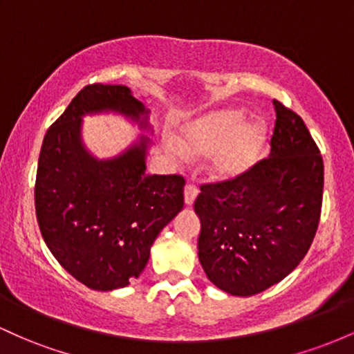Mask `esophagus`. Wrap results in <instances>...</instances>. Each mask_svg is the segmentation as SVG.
Segmentation results:
<instances>
[{"label": "esophagus", "mask_w": 354, "mask_h": 354, "mask_svg": "<svg viewBox=\"0 0 354 354\" xmlns=\"http://www.w3.org/2000/svg\"><path fill=\"white\" fill-rule=\"evenodd\" d=\"M198 193H200V191H198L196 185H193V183H188V185L185 186V203H186V205H188V206L193 205L194 200H196Z\"/></svg>", "instance_id": "34e87169"}]
</instances>
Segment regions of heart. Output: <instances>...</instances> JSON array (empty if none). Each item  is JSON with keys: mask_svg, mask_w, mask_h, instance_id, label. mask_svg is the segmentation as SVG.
I'll return each mask as SVG.
<instances>
[{"mask_svg": "<svg viewBox=\"0 0 354 354\" xmlns=\"http://www.w3.org/2000/svg\"><path fill=\"white\" fill-rule=\"evenodd\" d=\"M266 145L268 126L261 118L246 121L245 111L225 108L189 123L178 143H166V151L178 161L213 152L209 173L216 180L228 181L250 171L263 158Z\"/></svg>", "mask_w": 354, "mask_h": 354, "instance_id": "heart-1", "label": "heart"}]
</instances>
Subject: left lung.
<instances>
[{
    "label": "left lung",
    "instance_id": "8db88e82",
    "mask_svg": "<svg viewBox=\"0 0 354 354\" xmlns=\"http://www.w3.org/2000/svg\"><path fill=\"white\" fill-rule=\"evenodd\" d=\"M270 158L236 180L201 186L198 258L214 286L253 296L301 263L318 230L324 166L303 120L279 101Z\"/></svg>",
    "mask_w": 354,
    "mask_h": 354
}]
</instances>
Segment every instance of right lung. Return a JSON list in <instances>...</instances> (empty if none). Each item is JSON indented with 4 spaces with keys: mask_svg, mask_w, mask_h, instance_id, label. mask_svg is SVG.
Segmentation results:
<instances>
[{
    "mask_svg": "<svg viewBox=\"0 0 354 354\" xmlns=\"http://www.w3.org/2000/svg\"><path fill=\"white\" fill-rule=\"evenodd\" d=\"M104 113L153 133L149 109L128 86L83 88L44 135L35 206L59 265L84 286L111 291L143 273L154 239L183 209L185 180L145 173L153 146L146 135L116 156H95L83 141V118Z\"/></svg>",
    "mask_w": 354,
    "mask_h": 354,
    "instance_id": "obj_1",
    "label": "right lung"
}]
</instances>
